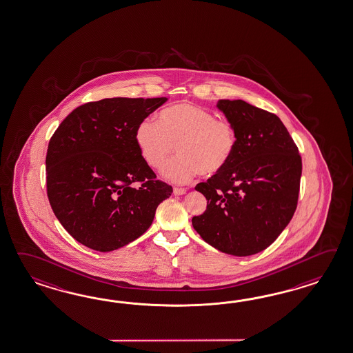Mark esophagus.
I'll return each instance as SVG.
<instances>
[{
	"label": "esophagus",
	"mask_w": 353,
	"mask_h": 353,
	"mask_svg": "<svg viewBox=\"0 0 353 353\" xmlns=\"http://www.w3.org/2000/svg\"><path fill=\"white\" fill-rule=\"evenodd\" d=\"M186 194V189H181V188H174L173 189V195L180 196V195H185Z\"/></svg>",
	"instance_id": "34e87169"
}]
</instances>
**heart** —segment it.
I'll return each mask as SVG.
<instances>
[{"label":"heart","mask_w":353,"mask_h":353,"mask_svg":"<svg viewBox=\"0 0 353 353\" xmlns=\"http://www.w3.org/2000/svg\"><path fill=\"white\" fill-rule=\"evenodd\" d=\"M135 141L143 159L154 170H165V177L186 183L199 172L213 176L228 164L236 146L232 125L216 120L214 113L191 103L171 105L159 113L158 121L145 119L135 130Z\"/></svg>","instance_id":"heart-1"}]
</instances>
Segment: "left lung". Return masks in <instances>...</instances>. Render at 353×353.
Here are the masks:
<instances>
[{
    "instance_id": "8db88e82",
    "label": "left lung",
    "mask_w": 353,
    "mask_h": 353,
    "mask_svg": "<svg viewBox=\"0 0 353 353\" xmlns=\"http://www.w3.org/2000/svg\"><path fill=\"white\" fill-rule=\"evenodd\" d=\"M216 108L232 125L236 146L221 172L196 185L208 204L192 227L215 249L249 256L267 249L292 219L301 157L273 113L241 99H221Z\"/></svg>"
}]
</instances>
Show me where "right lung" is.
Wrapping results in <instances>:
<instances>
[{"instance_id": "right-lung-1", "label": "right lung", "mask_w": 353, "mask_h": 353, "mask_svg": "<svg viewBox=\"0 0 353 353\" xmlns=\"http://www.w3.org/2000/svg\"><path fill=\"white\" fill-rule=\"evenodd\" d=\"M167 98H105L61 122L47 157V195L63 228L89 249L108 252L137 240L172 188L155 180L135 130ZM140 181L141 186H132Z\"/></svg>"}]
</instances>
